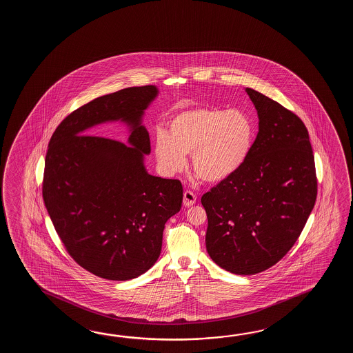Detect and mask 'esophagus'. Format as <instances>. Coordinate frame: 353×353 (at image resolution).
<instances>
[{"mask_svg": "<svg viewBox=\"0 0 353 353\" xmlns=\"http://www.w3.org/2000/svg\"><path fill=\"white\" fill-rule=\"evenodd\" d=\"M195 201H196V196H195L193 192H190V190H185V192H184V195H183V204H184L185 207L193 205Z\"/></svg>", "mask_w": 353, "mask_h": 353, "instance_id": "obj_1", "label": "esophagus"}]
</instances>
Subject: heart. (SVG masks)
Wrapping results in <instances>:
<instances>
[{"mask_svg": "<svg viewBox=\"0 0 353 353\" xmlns=\"http://www.w3.org/2000/svg\"><path fill=\"white\" fill-rule=\"evenodd\" d=\"M255 139V125L240 110L194 107L173 116L168 134L158 131L155 155L168 173L181 172L185 155L196 175L208 183L231 178L245 164Z\"/></svg>", "mask_w": 353, "mask_h": 353, "instance_id": "heart-1", "label": "heart"}]
</instances>
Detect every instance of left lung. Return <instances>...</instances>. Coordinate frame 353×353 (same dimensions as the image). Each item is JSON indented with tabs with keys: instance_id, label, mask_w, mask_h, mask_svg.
Masks as SVG:
<instances>
[{
	"instance_id": "1",
	"label": "left lung",
	"mask_w": 353,
	"mask_h": 353,
	"mask_svg": "<svg viewBox=\"0 0 353 353\" xmlns=\"http://www.w3.org/2000/svg\"><path fill=\"white\" fill-rule=\"evenodd\" d=\"M259 132L245 164L203 194L210 259L254 275L293 248L316 199L314 155L303 121L276 101L246 88Z\"/></svg>"
}]
</instances>
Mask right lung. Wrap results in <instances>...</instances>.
Here are the masks:
<instances>
[{
    "instance_id": "add662e5",
    "label": "right lung",
    "mask_w": 353,
    "mask_h": 353,
    "mask_svg": "<svg viewBox=\"0 0 353 353\" xmlns=\"http://www.w3.org/2000/svg\"><path fill=\"white\" fill-rule=\"evenodd\" d=\"M159 90L130 87L79 107L54 131L43 198L68 254L99 278L125 281L157 263L166 221L179 212L183 187L146 172L150 137L143 111ZM110 120L130 126L131 147L89 128Z\"/></svg>"
}]
</instances>
